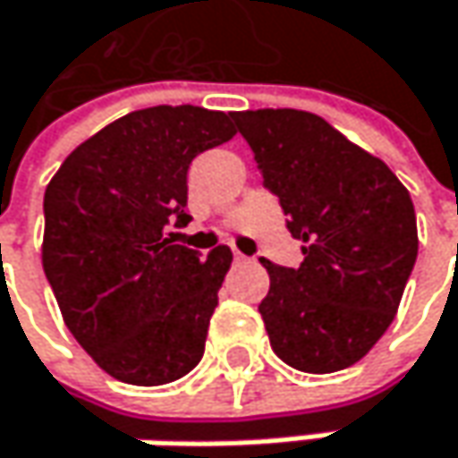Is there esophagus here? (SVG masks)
<instances>
[{"instance_id":"obj_1","label":"esophagus","mask_w":458,"mask_h":458,"mask_svg":"<svg viewBox=\"0 0 458 458\" xmlns=\"http://www.w3.org/2000/svg\"><path fill=\"white\" fill-rule=\"evenodd\" d=\"M234 260H237V263H245V260H248V256H242V253L237 250V253H234Z\"/></svg>"}]
</instances>
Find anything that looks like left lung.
<instances>
[{
	"label": "left lung",
	"instance_id": "left-lung-1",
	"mask_svg": "<svg viewBox=\"0 0 458 458\" xmlns=\"http://www.w3.org/2000/svg\"><path fill=\"white\" fill-rule=\"evenodd\" d=\"M279 198L303 263L268 271L260 301L274 353L293 369L340 372L395 318L420 237L409 190L379 160L306 110L232 113Z\"/></svg>",
	"mask_w": 458,
	"mask_h": 458
}]
</instances>
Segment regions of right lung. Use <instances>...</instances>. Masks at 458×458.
Here are the masks:
<instances>
[{
    "label": "right lung",
    "mask_w": 458,
    "mask_h": 458,
    "mask_svg": "<svg viewBox=\"0 0 458 458\" xmlns=\"http://www.w3.org/2000/svg\"><path fill=\"white\" fill-rule=\"evenodd\" d=\"M234 134L221 110H134L79 144L47 184L44 274L71 335L121 382L165 385L200 364L232 250L200 258L165 224L190 221L192 157Z\"/></svg>",
    "instance_id": "1"
}]
</instances>
